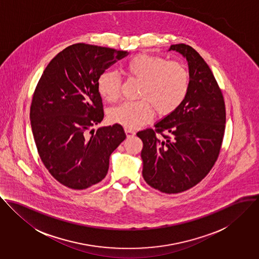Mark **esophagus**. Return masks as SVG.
Wrapping results in <instances>:
<instances>
[{
    "instance_id": "1",
    "label": "esophagus",
    "mask_w": 259,
    "mask_h": 259,
    "mask_svg": "<svg viewBox=\"0 0 259 259\" xmlns=\"http://www.w3.org/2000/svg\"><path fill=\"white\" fill-rule=\"evenodd\" d=\"M125 133H126L127 137H132L135 135V131H133L131 129H125Z\"/></svg>"
}]
</instances>
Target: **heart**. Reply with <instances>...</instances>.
Masks as SVG:
<instances>
[{
    "mask_svg": "<svg viewBox=\"0 0 259 259\" xmlns=\"http://www.w3.org/2000/svg\"><path fill=\"white\" fill-rule=\"evenodd\" d=\"M124 70L130 77L141 81L139 101L124 102L109 111V120L128 129H136L151 121L154 109L160 115L174 112L185 100L190 75L178 62L160 56L139 54L129 58ZM97 89L103 99L116 101L121 92V78L114 71L103 72L97 80Z\"/></svg>",
    "mask_w": 259,
    "mask_h": 259,
    "instance_id": "1",
    "label": "heart"
}]
</instances>
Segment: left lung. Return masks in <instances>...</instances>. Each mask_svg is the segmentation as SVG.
Wrapping results in <instances>:
<instances>
[{"mask_svg":"<svg viewBox=\"0 0 259 259\" xmlns=\"http://www.w3.org/2000/svg\"><path fill=\"white\" fill-rule=\"evenodd\" d=\"M186 58L190 87L182 104L155 124L139 131L143 141L144 180L166 194L187 191L213 167L226 128V105L221 88L206 64L192 47L172 45Z\"/></svg>","mask_w":259,"mask_h":259,"instance_id":"1","label":"left lung"}]
</instances>
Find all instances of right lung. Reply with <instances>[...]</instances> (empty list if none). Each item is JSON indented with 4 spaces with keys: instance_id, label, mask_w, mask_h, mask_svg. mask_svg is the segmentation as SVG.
<instances>
[{
    "instance_id": "1",
    "label": "right lung",
    "mask_w": 259,
    "mask_h": 259,
    "mask_svg": "<svg viewBox=\"0 0 259 259\" xmlns=\"http://www.w3.org/2000/svg\"><path fill=\"white\" fill-rule=\"evenodd\" d=\"M127 52L75 44L46 67L30 105L31 130L40 160L63 186L84 190L101 182L109 158L126 134L121 125L91 129L103 120L98 77Z\"/></svg>"
}]
</instances>
